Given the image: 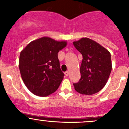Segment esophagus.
Instances as JSON below:
<instances>
[{
	"mask_svg": "<svg viewBox=\"0 0 129 129\" xmlns=\"http://www.w3.org/2000/svg\"><path fill=\"white\" fill-rule=\"evenodd\" d=\"M69 74V71H66V72H65V75H66V76H68Z\"/></svg>",
	"mask_w": 129,
	"mask_h": 129,
	"instance_id": "esophagus-1",
	"label": "esophagus"
}]
</instances>
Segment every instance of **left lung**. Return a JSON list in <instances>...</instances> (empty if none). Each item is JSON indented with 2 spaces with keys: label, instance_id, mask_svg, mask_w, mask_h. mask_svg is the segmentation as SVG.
Wrapping results in <instances>:
<instances>
[{
  "label": "left lung",
  "instance_id": "1",
  "mask_svg": "<svg viewBox=\"0 0 129 129\" xmlns=\"http://www.w3.org/2000/svg\"><path fill=\"white\" fill-rule=\"evenodd\" d=\"M82 55L80 79L74 83L75 90L81 94L92 95L104 88L112 71L111 55L107 49L89 38L73 42Z\"/></svg>",
  "mask_w": 129,
  "mask_h": 129
}]
</instances>
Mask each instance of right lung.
Segmentation results:
<instances>
[{
  "mask_svg": "<svg viewBox=\"0 0 129 129\" xmlns=\"http://www.w3.org/2000/svg\"><path fill=\"white\" fill-rule=\"evenodd\" d=\"M67 45L42 37L31 42L21 51L19 69L25 85L32 93L46 97L57 90L64 74L60 67L58 52Z\"/></svg>",
  "mask_w": 129,
  "mask_h": 129,
  "instance_id": "right-lung-1",
  "label": "right lung"
}]
</instances>
